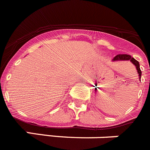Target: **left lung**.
Returning <instances> with one entry per match:
<instances>
[{"instance_id":"left-lung-1","label":"left lung","mask_w":150,"mask_h":150,"mask_svg":"<svg viewBox=\"0 0 150 150\" xmlns=\"http://www.w3.org/2000/svg\"><path fill=\"white\" fill-rule=\"evenodd\" d=\"M123 60L131 61V62H132L134 65L136 67L137 73H138L139 74V78H140H140H141V74H142V72H141V71H140V64H139V62H137L136 59L132 58L131 55H126V54H120V55H117L116 56H115L114 58H113V61H123Z\"/></svg>"}]
</instances>
